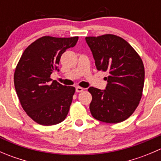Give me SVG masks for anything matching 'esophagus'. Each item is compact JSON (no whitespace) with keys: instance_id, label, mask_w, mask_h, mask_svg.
<instances>
[{"instance_id":"1","label":"esophagus","mask_w":161,"mask_h":161,"mask_svg":"<svg viewBox=\"0 0 161 161\" xmlns=\"http://www.w3.org/2000/svg\"><path fill=\"white\" fill-rule=\"evenodd\" d=\"M84 90V89L83 88H82V87H80V86H77L75 88V91L77 92H82V91Z\"/></svg>"}]
</instances>
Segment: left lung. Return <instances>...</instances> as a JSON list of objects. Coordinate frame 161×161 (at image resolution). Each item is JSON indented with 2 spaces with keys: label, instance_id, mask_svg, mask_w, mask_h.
<instances>
[{
  "label": "left lung",
  "instance_id": "obj_1",
  "mask_svg": "<svg viewBox=\"0 0 161 161\" xmlns=\"http://www.w3.org/2000/svg\"><path fill=\"white\" fill-rule=\"evenodd\" d=\"M97 70L108 71L104 90L90 87L91 114L106 123L129 118L139 105L142 94L145 71L142 59L127 41L106 34L86 37Z\"/></svg>",
  "mask_w": 161,
  "mask_h": 161
}]
</instances>
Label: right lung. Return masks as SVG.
Segmentation results:
<instances>
[{"label": "right lung", "mask_w": 161, "mask_h": 161, "mask_svg": "<svg viewBox=\"0 0 161 161\" xmlns=\"http://www.w3.org/2000/svg\"><path fill=\"white\" fill-rule=\"evenodd\" d=\"M78 36H45L24 50L14 75L16 93L27 114L42 125H53L65 119L75 89L50 79L63 53L75 46Z\"/></svg>", "instance_id": "right-lung-1"}]
</instances>
